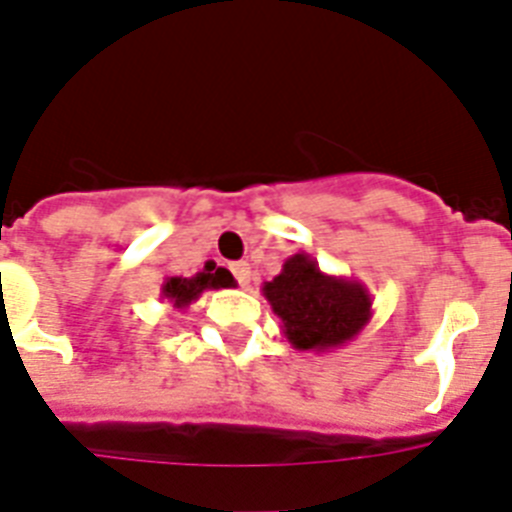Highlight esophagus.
<instances>
[{"mask_svg": "<svg viewBox=\"0 0 512 512\" xmlns=\"http://www.w3.org/2000/svg\"><path fill=\"white\" fill-rule=\"evenodd\" d=\"M231 273L236 276L239 286H247L249 284V276H252V270H249L247 263H234L231 265Z\"/></svg>", "mask_w": 512, "mask_h": 512, "instance_id": "1", "label": "esophagus"}]
</instances>
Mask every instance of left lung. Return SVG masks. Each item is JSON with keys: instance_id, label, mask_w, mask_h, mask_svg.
<instances>
[{"instance_id": "left-lung-1", "label": "left lung", "mask_w": 512, "mask_h": 512, "mask_svg": "<svg viewBox=\"0 0 512 512\" xmlns=\"http://www.w3.org/2000/svg\"><path fill=\"white\" fill-rule=\"evenodd\" d=\"M263 294L281 318L286 342L299 352L339 350L373 318L365 284L328 276L307 252L286 257L281 273L263 284Z\"/></svg>"}]
</instances>
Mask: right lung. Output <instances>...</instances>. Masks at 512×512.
<instances>
[{
    "label": "right lung",
    "instance_id": "right-lung-1",
    "mask_svg": "<svg viewBox=\"0 0 512 512\" xmlns=\"http://www.w3.org/2000/svg\"><path fill=\"white\" fill-rule=\"evenodd\" d=\"M226 286H231L228 270L205 265V270L197 273V276H165L160 286V299H168L176 310H186L191 302H197L202 297V292H207V289H226Z\"/></svg>",
    "mask_w": 512,
    "mask_h": 512
}]
</instances>
